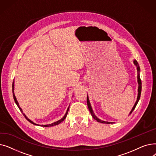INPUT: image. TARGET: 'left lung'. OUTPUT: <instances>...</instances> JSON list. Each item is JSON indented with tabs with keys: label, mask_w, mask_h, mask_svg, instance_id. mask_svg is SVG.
I'll return each mask as SVG.
<instances>
[{
	"label": "left lung",
	"mask_w": 156,
	"mask_h": 156,
	"mask_svg": "<svg viewBox=\"0 0 156 156\" xmlns=\"http://www.w3.org/2000/svg\"><path fill=\"white\" fill-rule=\"evenodd\" d=\"M133 62H134V64L136 65V68H137L138 72V97H137V100H136V102H135V105H134V106H133V108H132V110L131 111L129 114H132V112L133 111V110L135 109V107H136V104H138V102L139 99H140V98L141 91H142V81H141V79H140V75H139V72H140V67H139V65H138V62H137V61H136V60H134ZM87 105H88V109H89L91 115L92 116V117L94 118V119H95L97 121H98L99 122H101V123H105V124H110V123H112V122H111L102 121V120L99 119L98 118H97V116H95V115L94 112H93V111H92V108H91L90 104V102H89V99H88V96H87Z\"/></svg>",
	"instance_id": "8db88e82"
}]
</instances>
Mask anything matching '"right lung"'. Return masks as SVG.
<instances>
[{"instance_id":"obj_1","label":"right lung","mask_w":156,"mask_h":156,"mask_svg":"<svg viewBox=\"0 0 156 156\" xmlns=\"http://www.w3.org/2000/svg\"><path fill=\"white\" fill-rule=\"evenodd\" d=\"M14 81L12 82V94H13V97H14V101H15V102H16V105H18V107L19 108V109H20V110L21 111V112L23 113V116L26 118V119L29 121V122H30L31 123H32V124H34V125H37V124H35V123H34V122H32L31 120H30L29 119H28V118L26 116V115L25 114H24L23 112V111H22V109H21V108L20 107V105H19V104H18V101H17V100H16V97H15V95H14ZM69 106L68 107V109H67V111H66V114L64 115V116L61 119H60V120H59V121H56V122H54V123H52V124H50V125H42V126H44V127H48V126H54V125H59V124H60L61 122H62V121H63L64 119H65V118H66V116H67V114H68V111H69Z\"/></svg>"}]
</instances>
